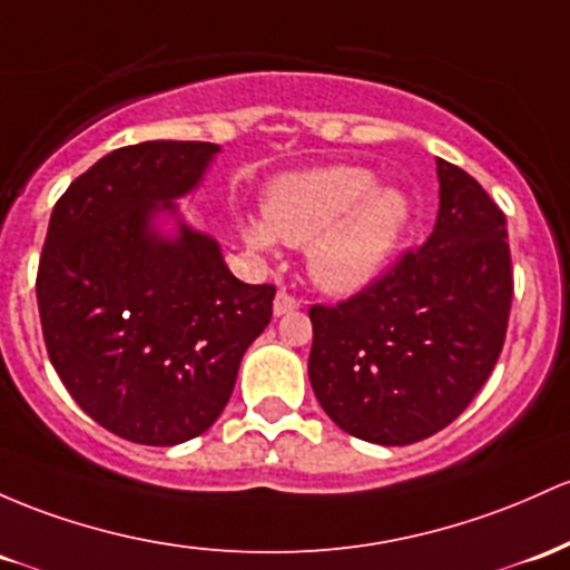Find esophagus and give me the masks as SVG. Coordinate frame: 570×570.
Masks as SVG:
<instances>
[{
  "mask_svg": "<svg viewBox=\"0 0 570 570\" xmlns=\"http://www.w3.org/2000/svg\"><path fill=\"white\" fill-rule=\"evenodd\" d=\"M299 308V299L292 297L289 292H278L273 299V314L275 316H286V314H295Z\"/></svg>",
  "mask_w": 570,
  "mask_h": 570,
  "instance_id": "esophagus-1",
  "label": "esophagus"
}]
</instances>
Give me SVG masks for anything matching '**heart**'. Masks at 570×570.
Segmentation results:
<instances>
[{
  "label": "heart",
  "instance_id": "heart-1",
  "mask_svg": "<svg viewBox=\"0 0 570 570\" xmlns=\"http://www.w3.org/2000/svg\"><path fill=\"white\" fill-rule=\"evenodd\" d=\"M265 224H246L256 252L273 240L308 246V273L335 295L362 289L384 271L395 252L409 203L395 189H376V175L362 167H322L284 175L265 194Z\"/></svg>",
  "mask_w": 570,
  "mask_h": 570
}]
</instances>
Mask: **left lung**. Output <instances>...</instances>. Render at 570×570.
<instances>
[{
    "label": "left lung",
    "mask_w": 570,
    "mask_h": 570,
    "mask_svg": "<svg viewBox=\"0 0 570 570\" xmlns=\"http://www.w3.org/2000/svg\"><path fill=\"white\" fill-rule=\"evenodd\" d=\"M435 229L360 292L311 305L308 376L348 435L405 446L435 435L490 379L509 327L505 216L476 178L438 159Z\"/></svg>",
    "instance_id": "1"
}]
</instances>
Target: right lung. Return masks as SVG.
I'll use <instances>...</instances> for the list:
<instances>
[{
    "instance_id": "right-lung-1",
    "label": "right lung",
    "mask_w": 570,
    "mask_h": 570,
    "mask_svg": "<svg viewBox=\"0 0 570 570\" xmlns=\"http://www.w3.org/2000/svg\"><path fill=\"white\" fill-rule=\"evenodd\" d=\"M214 142L116 148L53 205L37 267L42 337L75 403L146 446L203 435L227 405L237 367L271 324L273 284H243L214 237L151 218L175 214L214 159Z\"/></svg>"
}]
</instances>
